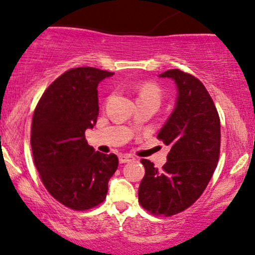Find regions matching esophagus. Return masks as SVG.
Returning a JSON list of instances; mask_svg holds the SVG:
<instances>
[{
	"label": "esophagus",
	"mask_w": 255,
	"mask_h": 255,
	"mask_svg": "<svg viewBox=\"0 0 255 255\" xmlns=\"http://www.w3.org/2000/svg\"><path fill=\"white\" fill-rule=\"evenodd\" d=\"M133 160H134V157L130 156V155H127V154L120 155V162H121V163L129 162V161H133Z\"/></svg>",
	"instance_id": "1"
}]
</instances>
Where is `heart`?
<instances>
[{
	"instance_id": "b5f03b06",
	"label": "heart",
	"mask_w": 255,
	"mask_h": 255,
	"mask_svg": "<svg viewBox=\"0 0 255 255\" xmlns=\"http://www.w3.org/2000/svg\"><path fill=\"white\" fill-rule=\"evenodd\" d=\"M139 98H149L154 99L159 103L160 89L154 83H144L139 89Z\"/></svg>"
}]
</instances>
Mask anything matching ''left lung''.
<instances>
[{
	"label": "left lung",
	"mask_w": 255,
	"mask_h": 255,
	"mask_svg": "<svg viewBox=\"0 0 255 255\" xmlns=\"http://www.w3.org/2000/svg\"><path fill=\"white\" fill-rule=\"evenodd\" d=\"M175 80L176 107L157 139L170 145L161 170L141 159L145 175L139 203L154 215L172 216L194 204L213 177L220 156V117L204 84L192 74L168 69L160 74Z\"/></svg>",
	"instance_id": "obj_1"
}]
</instances>
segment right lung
<instances>
[{"label":"right lung","mask_w":255,"mask_h":255,"mask_svg":"<svg viewBox=\"0 0 255 255\" xmlns=\"http://www.w3.org/2000/svg\"><path fill=\"white\" fill-rule=\"evenodd\" d=\"M112 74L93 67L68 69L45 90L33 115L30 144L40 178L57 202L77 211L105 200L119 167L116 155L95 151L85 140V129L99 116L98 84Z\"/></svg>","instance_id":"right-lung-1"}]
</instances>
